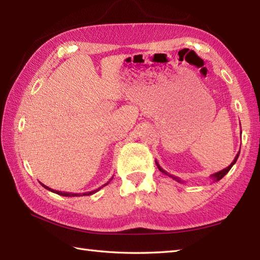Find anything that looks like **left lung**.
I'll return each mask as SVG.
<instances>
[{
    "label": "left lung",
    "mask_w": 260,
    "mask_h": 260,
    "mask_svg": "<svg viewBox=\"0 0 260 260\" xmlns=\"http://www.w3.org/2000/svg\"><path fill=\"white\" fill-rule=\"evenodd\" d=\"M241 134V133H240ZM239 153L240 152H238V154H237V155H236V157H235V159H234V161H233V163H231L230 165H229V167L228 168H225V169H223V170H221V171H219V172H217V173H213V174H211V175H210V178H211L212 180H213V182H215V181H220V180H221L222 178H223V176L225 175V174H227L228 172H229V171H230V169L231 168H233V165L237 162V159H238V156H239ZM155 163H156V165H157V168H158V170L159 171H161V172L162 173H164V174H167V175H169V176H171V178H172V179H174L175 181H178V182H180V183H183V181H182L180 178H176V176H174V175H171V174H169L168 172H167V171H164L161 167H159V164L157 163V161H155Z\"/></svg>",
    "instance_id": "obj_1"
}]
</instances>
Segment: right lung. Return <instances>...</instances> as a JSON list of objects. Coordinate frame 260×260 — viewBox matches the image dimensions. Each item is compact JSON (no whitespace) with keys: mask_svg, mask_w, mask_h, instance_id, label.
<instances>
[{"mask_svg":"<svg viewBox=\"0 0 260 260\" xmlns=\"http://www.w3.org/2000/svg\"><path fill=\"white\" fill-rule=\"evenodd\" d=\"M110 180H112V179H110ZM108 183H109V181L107 182L106 184H104V185H107ZM42 185H43V184H42ZM104 185H103V186H104ZM43 186H45L47 190L51 191V192H53V193H57V194H59V196H62V197H81V196H91V194H93V193L97 192V191H99V190H101L102 187H103V186H102V187H98L97 190H93V191H91V192L82 193V194H80V193H79V194H78V193H69V192H61V191H56V190H52V189H50V187H48V186H46V185H43Z\"/></svg>","mask_w":260,"mask_h":260,"instance_id":"1","label":"right lung"}]
</instances>
